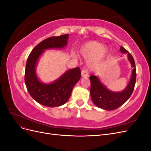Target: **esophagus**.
<instances>
[{
  "label": "esophagus",
  "instance_id": "34e87169",
  "mask_svg": "<svg viewBox=\"0 0 151 151\" xmlns=\"http://www.w3.org/2000/svg\"><path fill=\"white\" fill-rule=\"evenodd\" d=\"M81 74H82V76L84 77H87L89 76V73L88 72V70L86 69H83L81 71Z\"/></svg>",
  "mask_w": 151,
  "mask_h": 151
}]
</instances>
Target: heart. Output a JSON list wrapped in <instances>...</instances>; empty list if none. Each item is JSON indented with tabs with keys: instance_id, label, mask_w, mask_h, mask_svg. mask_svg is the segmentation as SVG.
Returning a JSON list of instances; mask_svg holds the SVG:
<instances>
[{
	"instance_id": "b5f03b06",
	"label": "heart",
	"mask_w": 151,
	"mask_h": 151,
	"mask_svg": "<svg viewBox=\"0 0 151 151\" xmlns=\"http://www.w3.org/2000/svg\"><path fill=\"white\" fill-rule=\"evenodd\" d=\"M107 48L95 41H89L81 46V54L85 58H90L88 65L91 69H95L103 62L106 55Z\"/></svg>"
}]
</instances>
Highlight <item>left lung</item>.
<instances>
[{
  "label": "left lung",
  "instance_id": "8db88e82",
  "mask_svg": "<svg viewBox=\"0 0 151 151\" xmlns=\"http://www.w3.org/2000/svg\"><path fill=\"white\" fill-rule=\"evenodd\" d=\"M122 53H127L128 58L133 67L130 81L126 88L122 92H113L108 90L96 76L89 77L91 81L90 94L93 103L98 108L106 110H113L124 104L133 93L136 81V69L134 59L132 55L123 47H120Z\"/></svg>",
  "mask_w": 151,
  "mask_h": 151
}]
</instances>
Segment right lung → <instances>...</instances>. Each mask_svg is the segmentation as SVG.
Wrapping results in <instances>:
<instances>
[{"mask_svg":"<svg viewBox=\"0 0 151 151\" xmlns=\"http://www.w3.org/2000/svg\"><path fill=\"white\" fill-rule=\"evenodd\" d=\"M68 34L52 36L44 40L33 49L26 62L24 81L31 96L44 106L57 107L65 104L81 77L79 67L67 70L53 83H41L36 74V63L45 50L62 48L67 44Z\"/></svg>","mask_w":151,"mask_h":151,"instance_id":"right-lung-1","label":"right lung"}]
</instances>
